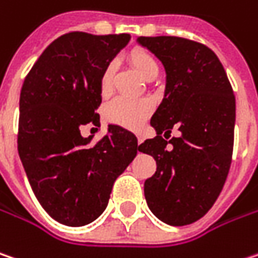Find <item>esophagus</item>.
I'll use <instances>...</instances> for the list:
<instances>
[{
	"mask_svg": "<svg viewBox=\"0 0 258 258\" xmlns=\"http://www.w3.org/2000/svg\"><path fill=\"white\" fill-rule=\"evenodd\" d=\"M136 136H137V143L140 144L143 142V137H142V134L140 133H136Z\"/></svg>",
	"mask_w": 258,
	"mask_h": 258,
	"instance_id": "obj_1",
	"label": "esophagus"
}]
</instances>
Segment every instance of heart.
I'll list each match as a JSON object with an SVG mask.
<instances>
[{"label": "heart", "instance_id": "b5f03b06", "mask_svg": "<svg viewBox=\"0 0 258 258\" xmlns=\"http://www.w3.org/2000/svg\"><path fill=\"white\" fill-rule=\"evenodd\" d=\"M130 64L140 73V76L146 80H153L159 74V64L156 58L146 49H133L128 53ZM115 67L112 62H108L102 70L99 77V90L102 96H108L114 87ZM152 103L146 99H130L116 98L109 102L105 108V115L108 121L119 124L124 127H139L144 121V118L150 114Z\"/></svg>", "mask_w": 258, "mask_h": 258}]
</instances>
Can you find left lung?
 <instances>
[{
    "label": "left lung",
    "mask_w": 258,
    "mask_h": 258,
    "mask_svg": "<svg viewBox=\"0 0 258 258\" xmlns=\"http://www.w3.org/2000/svg\"><path fill=\"white\" fill-rule=\"evenodd\" d=\"M166 71L165 98L150 119L156 137L140 152L156 160V172L144 181L149 209L174 226L203 218L219 197L234 150L235 95L225 69L210 48L176 36H140ZM176 128L179 138L166 142ZM171 144V147L167 146Z\"/></svg>",
    "instance_id": "obj_1"
}]
</instances>
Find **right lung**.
<instances>
[{"label":"right lung","mask_w":258,"mask_h":258,"mask_svg":"<svg viewBox=\"0 0 258 258\" xmlns=\"http://www.w3.org/2000/svg\"><path fill=\"white\" fill-rule=\"evenodd\" d=\"M130 35L66 33L42 52L20 92L17 149L40 206L69 226H83L106 209L115 179L136 158V136L119 125L96 143L83 125L100 127L99 77Z\"/></svg>","instance_id":"add662e5"}]
</instances>
